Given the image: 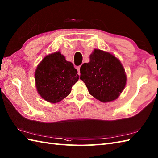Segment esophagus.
Listing matches in <instances>:
<instances>
[{
	"label": "esophagus",
	"mask_w": 158,
	"mask_h": 158,
	"mask_svg": "<svg viewBox=\"0 0 158 158\" xmlns=\"http://www.w3.org/2000/svg\"><path fill=\"white\" fill-rule=\"evenodd\" d=\"M80 66H77V67H76L77 70H78V75H80Z\"/></svg>",
	"instance_id": "esophagus-1"
}]
</instances>
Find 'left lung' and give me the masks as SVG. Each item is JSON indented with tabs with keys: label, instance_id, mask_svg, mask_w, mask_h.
<instances>
[{
	"label": "left lung",
	"instance_id": "8db88e82",
	"mask_svg": "<svg viewBox=\"0 0 158 158\" xmlns=\"http://www.w3.org/2000/svg\"><path fill=\"white\" fill-rule=\"evenodd\" d=\"M80 70V78L89 93L101 102L114 101L125 86L123 67L117 57L108 52L94 49L90 56V62L83 64Z\"/></svg>",
	"mask_w": 158,
	"mask_h": 158
}]
</instances>
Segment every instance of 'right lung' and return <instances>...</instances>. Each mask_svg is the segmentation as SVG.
Returning <instances> with one entry per match:
<instances>
[{"mask_svg": "<svg viewBox=\"0 0 158 158\" xmlns=\"http://www.w3.org/2000/svg\"><path fill=\"white\" fill-rule=\"evenodd\" d=\"M78 71L60 52L45 57L35 73L38 93L46 101L58 102L70 93L78 81Z\"/></svg>", "mask_w": 158, "mask_h": 158, "instance_id": "obj_1", "label": "right lung"}]
</instances>
